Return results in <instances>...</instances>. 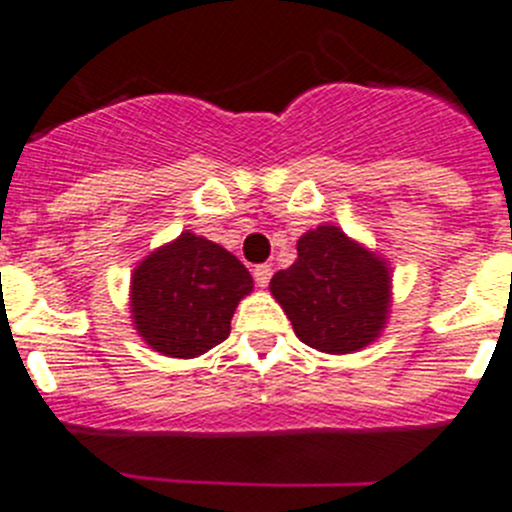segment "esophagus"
I'll list each match as a JSON object with an SVG mask.
<instances>
[{"mask_svg": "<svg viewBox=\"0 0 512 512\" xmlns=\"http://www.w3.org/2000/svg\"><path fill=\"white\" fill-rule=\"evenodd\" d=\"M271 274H274V269H271L269 264H259L256 269H253V281H256L259 286H269Z\"/></svg>", "mask_w": 512, "mask_h": 512, "instance_id": "1", "label": "esophagus"}]
</instances>
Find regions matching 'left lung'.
<instances>
[{
  "label": "left lung",
  "mask_w": 512,
  "mask_h": 512,
  "mask_svg": "<svg viewBox=\"0 0 512 512\" xmlns=\"http://www.w3.org/2000/svg\"><path fill=\"white\" fill-rule=\"evenodd\" d=\"M299 259L271 279L296 337L329 354L367 347L387 319L389 271L337 226H319L296 243Z\"/></svg>",
  "instance_id": "1"
}]
</instances>
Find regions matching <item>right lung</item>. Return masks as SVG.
<instances>
[{"label":"right lung","mask_w":512,"mask_h":512,"mask_svg":"<svg viewBox=\"0 0 512 512\" xmlns=\"http://www.w3.org/2000/svg\"><path fill=\"white\" fill-rule=\"evenodd\" d=\"M251 289V274L233 253L183 233L135 269L130 306L138 334L155 352L191 359L231 334L236 304Z\"/></svg>","instance_id":"obj_1"}]
</instances>
